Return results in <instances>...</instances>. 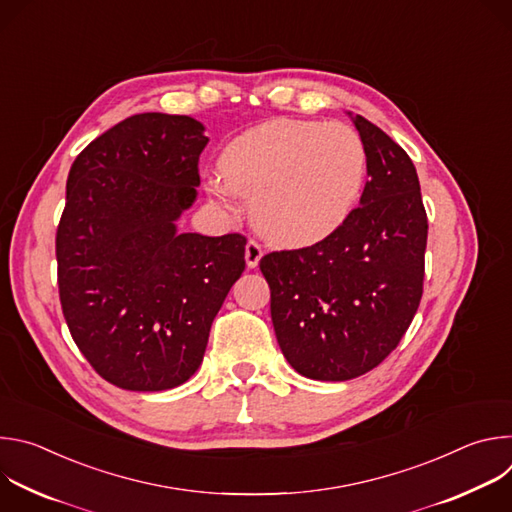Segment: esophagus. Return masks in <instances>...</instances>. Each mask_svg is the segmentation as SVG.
<instances>
[{
	"label": "esophagus",
	"instance_id": "1",
	"mask_svg": "<svg viewBox=\"0 0 512 512\" xmlns=\"http://www.w3.org/2000/svg\"><path fill=\"white\" fill-rule=\"evenodd\" d=\"M261 257H263L261 245L251 239V241L247 243V247H245V261H247V267H251V269L257 267L259 261H261Z\"/></svg>",
	"mask_w": 512,
	"mask_h": 512
}]
</instances>
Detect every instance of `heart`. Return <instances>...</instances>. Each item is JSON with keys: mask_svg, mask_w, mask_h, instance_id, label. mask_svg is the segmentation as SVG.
Masks as SVG:
<instances>
[{"mask_svg": "<svg viewBox=\"0 0 512 512\" xmlns=\"http://www.w3.org/2000/svg\"><path fill=\"white\" fill-rule=\"evenodd\" d=\"M218 168L221 176L206 180L218 206L235 212L243 196L267 241L300 247L350 216L367 178V148L346 123L271 119L235 137Z\"/></svg>", "mask_w": 512, "mask_h": 512, "instance_id": "1", "label": "heart"}]
</instances>
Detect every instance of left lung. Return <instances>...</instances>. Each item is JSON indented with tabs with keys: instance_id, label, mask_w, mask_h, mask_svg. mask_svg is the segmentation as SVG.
<instances>
[{
	"instance_id": "left-lung-1",
	"label": "left lung",
	"mask_w": 512,
	"mask_h": 512,
	"mask_svg": "<svg viewBox=\"0 0 512 512\" xmlns=\"http://www.w3.org/2000/svg\"><path fill=\"white\" fill-rule=\"evenodd\" d=\"M367 148L360 206L316 245L267 253L279 348L300 375L348 381L397 348L423 294L427 214L411 158L383 129L352 117Z\"/></svg>"
}]
</instances>
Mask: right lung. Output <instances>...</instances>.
Wrapping results in <instances>:
<instances>
[{
  "label": "right lung",
  "instance_id": "right-lung-1",
  "mask_svg": "<svg viewBox=\"0 0 512 512\" xmlns=\"http://www.w3.org/2000/svg\"><path fill=\"white\" fill-rule=\"evenodd\" d=\"M204 125L188 115L123 119L77 156L56 229L70 336L111 385L166 391L200 367L210 326L245 269L239 233H178L196 200Z\"/></svg>",
  "mask_w": 512,
  "mask_h": 512
}]
</instances>
